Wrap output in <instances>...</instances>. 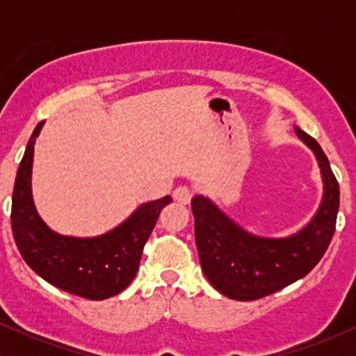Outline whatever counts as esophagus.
I'll use <instances>...</instances> for the list:
<instances>
[{"mask_svg": "<svg viewBox=\"0 0 356 356\" xmlns=\"http://www.w3.org/2000/svg\"><path fill=\"white\" fill-rule=\"evenodd\" d=\"M174 199L181 204H189L192 199V189L187 186H179L177 189L174 191Z\"/></svg>", "mask_w": 356, "mask_h": 356, "instance_id": "obj_1", "label": "esophagus"}]
</instances>
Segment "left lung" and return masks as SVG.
Instances as JSON below:
<instances>
[{
  "label": "left lung",
  "mask_w": 356,
  "mask_h": 356,
  "mask_svg": "<svg viewBox=\"0 0 356 356\" xmlns=\"http://www.w3.org/2000/svg\"><path fill=\"white\" fill-rule=\"evenodd\" d=\"M320 164L325 194L312 222L284 239L257 238L241 229L209 199H192L195 246L201 268L220 295L236 301L259 300L308 275L320 263L337 227L340 187L320 144L296 127Z\"/></svg>",
  "instance_id": "1"
}]
</instances>
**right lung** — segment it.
Here are the masks:
<instances>
[{
	"mask_svg": "<svg viewBox=\"0 0 356 356\" xmlns=\"http://www.w3.org/2000/svg\"><path fill=\"white\" fill-rule=\"evenodd\" d=\"M36 125L16 174L11 229L19 254L44 281L70 295L100 301L115 296L132 283L142 251L170 195L142 204L125 222L99 238H68L48 229L31 201V162Z\"/></svg>",
	"mask_w": 356,
	"mask_h": 356,
	"instance_id": "obj_1",
	"label": "right lung"
}]
</instances>
